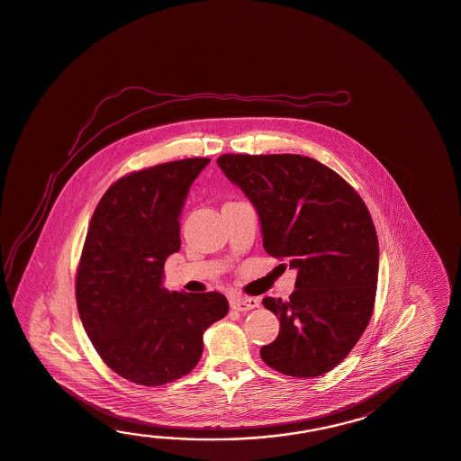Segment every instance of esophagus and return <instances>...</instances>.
I'll use <instances>...</instances> for the list:
<instances>
[{"mask_svg":"<svg viewBox=\"0 0 461 461\" xmlns=\"http://www.w3.org/2000/svg\"><path fill=\"white\" fill-rule=\"evenodd\" d=\"M230 307L237 312L254 311V309L258 307V300L254 299V297H240V295H237V297L230 299Z\"/></svg>","mask_w":461,"mask_h":461,"instance_id":"1","label":"esophagus"}]
</instances>
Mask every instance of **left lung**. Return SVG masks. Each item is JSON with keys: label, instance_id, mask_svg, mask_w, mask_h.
I'll use <instances>...</instances> for the list:
<instances>
[{"label": "left lung", "instance_id": "obj_1", "mask_svg": "<svg viewBox=\"0 0 461 461\" xmlns=\"http://www.w3.org/2000/svg\"><path fill=\"white\" fill-rule=\"evenodd\" d=\"M217 164L258 211L264 249L297 270L289 302L262 300L280 321L262 360L290 376L330 372L374 312L378 239L366 205L337 172L299 154H224Z\"/></svg>", "mask_w": 461, "mask_h": 461}]
</instances>
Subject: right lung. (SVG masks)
Returning a JSON list of instances; mask_svg holds the SVG:
<instances>
[{"instance_id":"obj_1","label":"right lung","mask_w":461,"mask_h":461,"mask_svg":"<svg viewBox=\"0 0 461 461\" xmlns=\"http://www.w3.org/2000/svg\"><path fill=\"white\" fill-rule=\"evenodd\" d=\"M205 158L166 162L113 184L87 229L76 276V302L104 364L129 382L159 386L189 374L203 332L224 319L219 292L162 287L166 258L181 249L185 197Z\"/></svg>"}]
</instances>
